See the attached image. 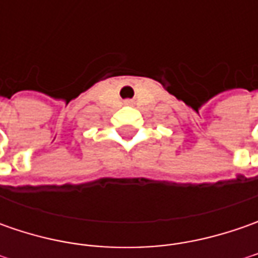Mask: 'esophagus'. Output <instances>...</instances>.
<instances>
[{
    "label": "esophagus",
    "mask_w": 258,
    "mask_h": 258,
    "mask_svg": "<svg viewBox=\"0 0 258 258\" xmlns=\"http://www.w3.org/2000/svg\"><path fill=\"white\" fill-rule=\"evenodd\" d=\"M126 104H131V100H126Z\"/></svg>",
    "instance_id": "esophagus-1"
}]
</instances>
